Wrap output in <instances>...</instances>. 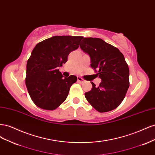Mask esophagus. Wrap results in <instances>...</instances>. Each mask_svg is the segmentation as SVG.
Returning a JSON list of instances; mask_svg holds the SVG:
<instances>
[{
    "mask_svg": "<svg viewBox=\"0 0 155 155\" xmlns=\"http://www.w3.org/2000/svg\"><path fill=\"white\" fill-rule=\"evenodd\" d=\"M78 81L79 83H83L85 81V79H83V78H81V77H78Z\"/></svg>",
    "mask_w": 155,
    "mask_h": 155,
    "instance_id": "1",
    "label": "esophagus"
}]
</instances>
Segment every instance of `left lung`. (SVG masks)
Wrapping results in <instances>:
<instances>
[{
    "instance_id": "obj_1",
    "label": "left lung",
    "mask_w": 155,
    "mask_h": 155,
    "mask_svg": "<svg viewBox=\"0 0 155 155\" xmlns=\"http://www.w3.org/2000/svg\"><path fill=\"white\" fill-rule=\"evenodd\" d=\"M81 49L90 55L92 68L101 78L100 85L85 92L87 100L100 112L115 109L124 100L129 87V69L122 53L100 38L86 37Z\"/></svg>"
}]
</instances>
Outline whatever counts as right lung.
<instances>
[{
	"label": "right lung",
	"mask_w": 155,
	"mask_h": 155,
	"mask_svg": "<svg viewBox=\"0 0 155 155\" xmlns=\"http://www.w3.org/2000/svg\"><path fill=\"white\" fill-rule=\"evenodd\" d=\"M80 36H54L37 43L26 65V85L33 102L44 110H55L67 99L70 88L77 81L71 75L63 78L59 67L78 48Z\"/></svg>",
	"instance_id": "1"
}]
</instances>
